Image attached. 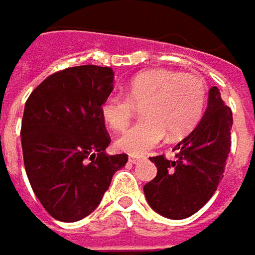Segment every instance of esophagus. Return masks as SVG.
<instances>
[{
  "instance_id": "obj_1",
  "label": "esophagus",
  "mask_w": 255,
  "mask_h": 255,
  "mask_svg": "<svg viewBox=\"0 0 255 255\" xmlns=\"http://www.w3.org/2000/svg\"><path fill=\"white\" fill-rule=\"evenodd\" d=\"M141 159H143V156H129L128 161H129L131 164H137V162H140Z\"/></svg>"
}]
</instances>
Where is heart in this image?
<instances>
[{
	"instance_id": "heart-1",
	"label": "heart",
	"mask_w": 255,
	"mask_h": 255,
	"mask_svg": "<svg viewBox=\"0 0 255 255\" xmlns=\"http://www.w3.org/2000/svg\"><path fill=\"white\" fill-rule=\"evenodd\" d=\"M126 96L111 94L102 106L103 121L115 131L127 127L132 105H143L144 120L124 131L117 146L129 155H143L158 146L165 135L187 134L202 117L207 87L198 74L158 68L137 74L126 87Z\"/></svg>"
}]
</instances>
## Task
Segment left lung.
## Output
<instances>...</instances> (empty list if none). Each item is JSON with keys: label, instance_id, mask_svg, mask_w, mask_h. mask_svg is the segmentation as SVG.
<instances>
[{"label": "left lung", "instance_id": "obj_1", "mask_svg": "<svg viewBox=\"0 0 255 255\" xmlns=\"http://www.w3.org/2000/svg\"><path fill=\"white\" fill-rule=\"evenodd\" d=\"M232 111L222 100L217 87L208 91V105L202 120L174 150L176 159L150 158L156 177L144 184L147 204L158 214L181 220L199 211L223 178L230 152Z\"/></svg>", "mask_w": 255, "mask_h": 255}]
</instances>
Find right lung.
<instances>
[{
	"instance_id": "obj_1",
	"label": "right lung",
	"mask_w": 255,
	"mask_h": 255,
	"mask_svg": "<svg viewBox=\"0 0 255 255\" xmlns=\"http://www.w3.org/2000/svg\"><path fill=\"white\" fill-rule=\"evenodd\" d=\"M114 71L68 68L44 79L26 100L22 149L29 183L47 213L65 223L93 213L112 176L128 161L106 155L111 137L100 115L114 90Z\"/></svg>"
}]
</instances>
